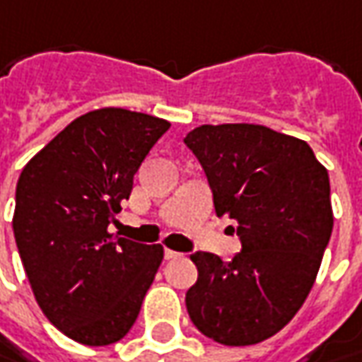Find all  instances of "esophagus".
Listing matches in <instances>:
<instances>
[{"label": "esophagus", "mask_w": 362, "mask_h": 362, "mask_svg": "<svg viewBox=\"0 0 362 362\" xmlns=\"http://www.w3.org/2000/svg\"><path fill=\"white\" fill-rule=\"evenodd\" d=\"M182 253L178 251H172V249H164V257L165 259H176V257H180Z\"/></svg>", "instance_id": "1"}]
</instances>
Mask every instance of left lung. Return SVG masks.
Returning a JSON list of instances; mask_svg holds the SVG:
<instances>
[{"mask_svg":"<svg viewBox=\"0 0 362 362\" xmlns=\"http://www.w3.org/2000/svg\"><path fill=\"white\" fill-rule=\"evenodd\" d=\"M212 190L216 216L237 221L230 261L197 251L186 291L192 324L227 346L257 344L296 316L332 235L328 172L306 141L265 125H200L184 137Z\"/></svg>","mask_w":362,"mask_h":362,"instance_id":"8db88e82","label":"left lung"}]
</instances>
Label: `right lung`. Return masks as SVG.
Listing matches in <instances>:
<instances>
[{
  "instance_id": "obj_1",
  "label": "right lung",
  "mask_w": 362,
  "mask_h": 362,
  "mask_svg": "<svg viewBox=\"0 0 362 362\" xmlns=\"http://www.w3.org/2000/svg\"><path fill=\"white\" fill-rule=\"evenodd\" d=\"M165 119L99 109L69 123L22 170L13 235L46 318L87 346L113 344L137 320L162 245L109 233Z\"/></svg>"
}]
</instances>
